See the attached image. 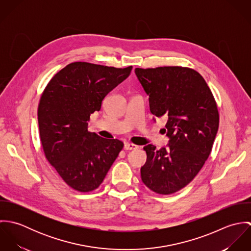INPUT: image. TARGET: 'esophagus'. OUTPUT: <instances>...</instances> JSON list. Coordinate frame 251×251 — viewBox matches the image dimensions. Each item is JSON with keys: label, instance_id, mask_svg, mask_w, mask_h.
I'll return each mask as SVG.
<instances>
[{"label": "esophagus", "instance_id": "1", "mask_svg": "<svg viewBox=\"0 0 251 251\" xmlns=\"http://www.w3.org/2000/svg\"><path fill=\"white\" fill-rule=\"evenodd\" d=\"M124 149L126 151H132V150H137L138 149V146L134 145V144L126 143L125 144V147Z\"/></svg>", "mask_w": 251, "mask_h": 251}]
</instances>
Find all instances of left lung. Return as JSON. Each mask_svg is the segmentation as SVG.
I'll use <instances>...</instances> for the list:
<instances>
[{
  "label": "left lung",
  "mask_w": 251,
  "mask_h": 251,
  "mask_svg": "<svg viewBox=\"0 0 251 251\" xmlns=\"http://www.w3.org/2000/svg\"><path fill=\"white\" fill-rule=\"evenodd\" d=\"M149 95L151 113L166 117V148L144 147L141 179L151 191L168 195L186 186L208 159L219 125L214 95L203 76L186 67L135 69ZM166 131V130H165Z\"/></svg>",
  "instance_id": "8db88e82"
}]
</instances>
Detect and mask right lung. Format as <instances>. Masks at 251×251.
<instances>
[{"instance_id":"right-lung-1","label":"right lung","mask_w":251,"mask_h":251,"mask_svg":"<svg viewBox=\"0 0 251 251\" xmlns=\"http://www.w3.org/2000/svg\"><path fill=\"white\" fill-rule=\"evenodd\" d=\"M125 69L75 62L57 72L43 90L37 120L48 162L64 181L80 192L97 189L124 148L88 130L90 116L131 72Z\"/></svg>"}]
</instances>
